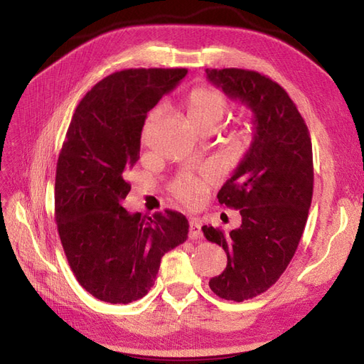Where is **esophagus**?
<instances>
[{
	"mask_svg": "<svg viewBox=\"0 0 364 364\" xmlns=\"http://www.w3.org/2000/svg\"><path fill=\"white\" fill-rule=\"evenodd\" d=\"M190 238L200 240L202 238V222L197 218L190 220Z\"/></svg>",
	"mask_w": 364,
	"mask_h": 364,
	"instance_id": "esophagus-1",
	"label": "esophagus"
}]
</instances>
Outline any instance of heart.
I'll list each match as a JSON object with an SVG mask.
<instances>
[{
	"mask_svg": "<svg viewBox=\"0 0 364 364\" xmlns=\"http://www.w3.org/2000/svg\"><path fill=\"white\" fill-rule=\"evenodd\" d=\"M229 102L228 97L213 86H196L185 98V111L188 121L194 129L205 124L218 126L220 121L228 112ZM159 117V109H153L149 114L146 127L149 129ZM250 139V129L246 127L238 134V144H246ZM217 179V171L214 168H206L200 176H183L176 179L170 185V193L186 206L200 205L208 194L209 186Z\"/></svg>",
	"mask_w": 364,
	"mask_h": 364,
	"instance_id": "heart-1",
	"label": "heart"
}]
</instances>
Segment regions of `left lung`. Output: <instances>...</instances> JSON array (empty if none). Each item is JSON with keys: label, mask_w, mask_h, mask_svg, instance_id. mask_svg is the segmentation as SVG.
Here are the masks:
<instances>
[{"label": "left lung", "mask_w": 364, "mask_h": 364, "mask_svg": "<svg viewBox=\"0 0 364 364\" xmlns=\"http://www.w3.org/2000/svg\"><path fill=\"white\" fill-rule=\"evenodd\" d=\"M206 75L255 118L249 151L217 194L220 205L240 209L241 226L229 234L202 228L228 255L209 287L222 299L243 302L279 279L299 245L313 199L311 138L287 91L270 77L240 68H206Z\"/></svg>", "instance_id": "obj_1"}]
</instances>
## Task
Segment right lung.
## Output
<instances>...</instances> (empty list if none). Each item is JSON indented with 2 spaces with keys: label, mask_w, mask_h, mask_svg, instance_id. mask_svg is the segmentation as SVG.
<instances>
[{
  "label": "right lung",
  "mask_w": 364,
  "mask_h": 364,
  "mask_svg": "<svg viewBox=\"0 0 364 364\" xmlns=\"http://www.w3.org/2000/svg\"><path fill=\"white\" fill-rule=\"evenodd\" d=\"M185 68H132L105 77L77 106L59 153L54 217L70 267L82 287L109 304L144 297L161 258L188 237V220L165 209L129 214L126 171L139 159L147 112Z\"/></svg>",
  "instance_id": "add662e5"
}]
</instances>
